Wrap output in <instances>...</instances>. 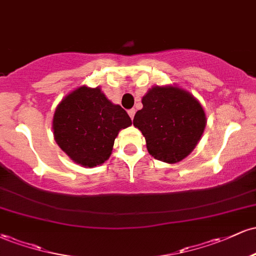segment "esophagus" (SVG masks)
<instances>
[{"label":"esophagus","mask_w":256,"mask_h":256,"mask_svg":"<svg viewBox=\"0 0 256 256\" xmlns=\"http://www.w3.org/2000/svg\"><path fill=\"white\" fill-rule=\"evenodd\" d=\"M134 113H136V110H128V116H130L131 119H134Z\"/></svg>","instance_id":"1"}]
</instances>
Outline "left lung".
<instances>
[{"label":"left lung","mask_w":256,"mask_h":256,"mask_svg":"<svg viewBox=\"0 0 256 256\" xmlns=\"http://www.w3.org/2000/svg\"><path fill=\"white\" fill-rule=\"evenodd\" d=\"M134 125L146 138L149 154L167 164L182 161L201 140L206 114L190 92L178 86H152L142 98Z\"/></svg>","instance_id":"left-lung-1"}]
</instances>
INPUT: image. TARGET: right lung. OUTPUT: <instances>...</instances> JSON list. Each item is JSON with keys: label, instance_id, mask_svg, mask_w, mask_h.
Instances as JSON below:
<instances>
[{"label": "right lung", "instance_id": "1", "mask_svg": "<svg viewBox=\"0 0 256 256\" xmlns=\"http://www.w3.org/2000/svg\"><path fill=\"white\" fill-rule=\"evenodd\" d=\"M131 124L128 114L112 104L100 88L85 85L62 98L52 118L58 146L83 167H95L108 160L119 131Z\"/></svg>", "mask_w": 256, "mask_h": 256}]
</instances>
